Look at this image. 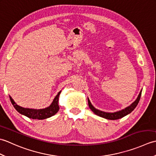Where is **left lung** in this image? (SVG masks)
<instances>
[{
    "mask_svg": "<svg viewBox=\"0 0 156 156\" xmlns=\"http://www.w3.org/2000/svg\"><path fill=\"white\" fill-rule=\"evenodd\" d=\"M141 92H142V90L140 91L137 99L133 102V103H132L130 106H129V107H126L124 109H122V110H121V111L115 112H106L104 111H101L100 110H98V109L95 108L91 104V102L90 101H89V99L88 98L89 108L91 109L92 111L93 112L95 115H98L101 117H103V118H105L107 119H110V120H116V119H121L122 117H125V116L127 115L129 113H131V112L134 110L135 107H137V105H138L139 101H140V100Z\"/></svg>",
    "mask_w": 156,
    "mask_h": 156,
    "instance_id": "8db88e82",
    "label": "left lung"
}]
</instances>
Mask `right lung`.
<instances>
[{"mask_svg": "<svg viewBox=\"0 0 156 156\" xmlns=\"http://www.w3.org/2000/svg\"><path fill=\"white\" fill-rule=\"evenodd\" d=\"M61 93V91L58 92V94L55 96L54 101H53L52 103L48 107L42 108V109H34V108H23L20 107L18 105L15 103L14 100L10 97V100L13 107L19 113H21L23 115L26 116L30 119H45L49 117H51V116L54 115L58 112L59 107L58 105V101H59V96Z\"/></svg>", "mask_w": 156, "mask_h": 156, "instance_id": "1", "label": "right lung"}]
</instances>
